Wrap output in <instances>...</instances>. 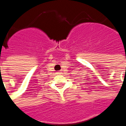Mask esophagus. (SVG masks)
I'll return each mask as SVG.
<instances>
[{"label": "esophagus", "instance_id": "1", "mask_svg": "<svg viewBox=\"0 0 126 126\" xmlns=\"http://www.w3.org/2000/svg\"><path fill=\"white\" fill-rule=\"evenodd\" d=\"M60 72H58V74H60Z\"/></svg>", "mask_w": 126, "mask_h": 126}]
</instances>
